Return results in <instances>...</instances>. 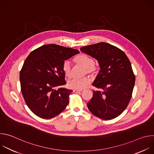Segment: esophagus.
Wrapping results in <instances>:
<instances>
[{
	"label": "esophagus",
	"mask_w": 154,
	"mask_h": 154,
	"mask_svg": "<svg viewBox=\"0 0 154 154\" xmlns=\"http://www.w3.org/2000/svg\"><path fill=\"white\" fill-rule=\"evenodd\" d=\"M74 91L75 93H80L82 91V90H74Z\"/></svg>",
	"instance_id": "obj_1"
}]
</instances>
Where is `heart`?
<instances>
[{
    "label": "heart",
    "mask_w": 154,
    "mask_h": 154,
    "mask_svg": "<svg viewBox=\"0 0 154 154\" xmlns=\"http://www.w3.org/2000/svg\"><path fill=\"white\" fill-rule=\"evenodd\" d=\"M74 61L78 65L86 68L85 73L91 75L96 74L98 71V66L94 64V59L86 54H81L75 57ZM62 70L64 75L69 77L72 75V66L69 61L65 60L62 64ZM91 83L89 77H85L81 79L72 78L68 82V86L70 88L74 90H82Z\"/></svg>",
    "instance_id": "obj_1"
}]
</instances>
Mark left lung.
I'll return each instance as SVG.
<instances>
[{
  "instance_id": "obj_1",
  "label": "left lung",
  "mask_w": 154,
  "mask_h": 154,
  "mask_svg": "<svg viewBox=\"0 0 154 154\" xmlns=\"http://www.w3.org/2000/svg\"><path fill=\"white\" fill-rule=\"evenodd\" d=\"M80 51L95 58L100 68L93 83L100 91H93L87 103L89 110L104 120L118 117L127 108L135 85L130 60L122 50L103 42L82 47Z\"/></svg>"
}]
</instances>
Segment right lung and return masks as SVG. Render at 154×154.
<instances>
[{
	"mask_svg": "<svg viewBox=\"0 0 154 154\" xmlns=\"http://www.w3.org/2000/svg\"><path fill=\"white\" fill-rule=\"evenodd\" d=\"M80 52L51 44L33 51L20 71V90L30 110L43 119L62 112L72 91L62 87L66 83L62 64Z\"/></svg>",
	"mask_w": 154,
	"mask_h": 154,
	"instance_id": "right-lung-1",
	"label": "right lung"
}]
</instances>
